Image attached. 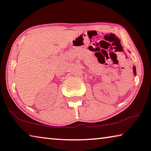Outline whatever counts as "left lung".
<instances>
[{
    "label": "left lung",
    "instance_id": "1",
    "mask_svg": "<svg viewBox=\"0 0 151 151\" xmlns=\"http://www.w3.org/2000/svg\"><path fill=\"white\" fill-rule=\"evenodd\" d=\"M133 70H134V75H136V68L135 66L133 67Z\"/></svg>",
    "mask_w": 151,
    "mask_h": 151
}]
</instances>
